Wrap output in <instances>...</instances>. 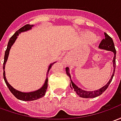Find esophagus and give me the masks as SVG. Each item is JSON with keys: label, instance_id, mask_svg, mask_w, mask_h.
Returning a JSON list of instances; mask_svg holds the SVG:
<instances>
[{"label": "esophagus", "instance_id": "1", "mask_svg": "<svg viewBox=\"0 0 121 121\" xmlns=\"http://www.w3.org/2000/svg\"><path fill=\"white\" fill-rule=\"evenodd\" d=\"M69 63V61L67 60H64V64L65 65H68Z\"/></svg>", "mask_w": 121, "mask_h": 121}]
</instances>
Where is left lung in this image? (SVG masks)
<instances>
[{
    "label": "left lung",
    "mask_w": 121,
    "mask_h": 121,
    "mask_svg": "<svg viewBox=\"0 0 121 121\" xmlns=\"http://www.w3.org/2000/svg\"><path fill=\"white\" fill-rule=\"evenodd\" d=\"M104 35H105V38L102 40V41L100 43L99 47L100 49H104V50H110L113 52L114 54V56H113V73L112 74L111 79L109 80V81L106 84V85H105L104 87H102V88L95 91H87L83 90V89H80V87L76 86V84H74V82H73L72 80H71V75H70V73H69V67H66L65 71L67 74L69 76V78L71 79V82H70V86L72 88V89H74V91H75L76 94L78 95L79 96H80L82 98H95L96 96L100 95L104 93V91H106V89L108 87L109 84L111 83L113 77L114 76L115 71V58H116V50L115 48L114 43L112 39V38L110 36H109L106 33H104Z\"/></svg>",
    "instance_id": "8db88e82"
}]
</instances>
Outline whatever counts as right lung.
Listing matches in <instances>:
<instances>
[{"mask_svg": "<svg viewBox=\"0 0 121 121\" xmlns=\"http://www.w3.org/2000/svg\"><path fill=\"white\" fill-rule=\"evenodd\" d=\"M34 26V25H25L24 26H22V28H21L19 30H18L17 32L15 33L14 34L12 35V37H10L9 41H8V47H7V48L6 51H5V55H4V63H3V69L4 70L5 69V64L6 63L7 60H8V55H9V50L12 47V46L13 45V43L15 41V40L17 38V36L19 35V34H21V32H26V31H28V30H30L32 27ZM56 62H54V63H51L50 65L48 66V72H49V70L50 69V68L52 67L53 64H54ZM3 76H4V81H5V83L7 85L8 87L9 88V91H11L13 95H14L17 99H19L21 100H23V101H31V100H37V99H39L40 98H42L43 96H44V95H45V93H46V91H47V89L48 87V77H47L46 78V80L45 82V84L40 89H39L38 90H36L35 91H32V92H29V93H24V92H21V91H18V90H16L15 89H14L12 86H10V84L8 82L6 78V76H5V71H4V73H3Z\"/></svg>", "mask_w": 121, "mask_h": 121, "instance_id": "right-lung-1", "label": "right lung"}]
</instances>
